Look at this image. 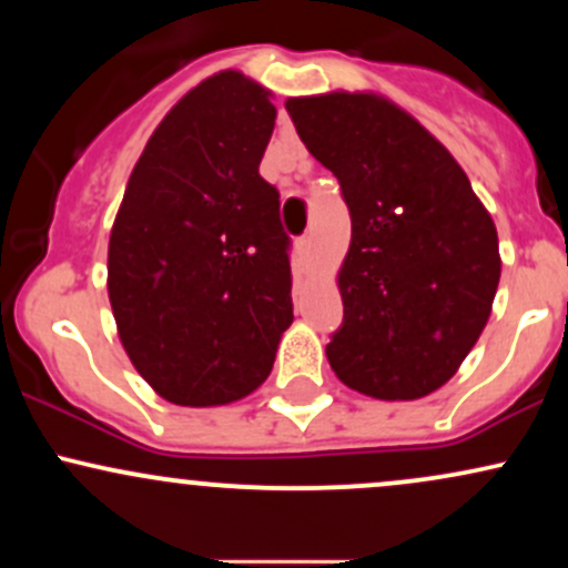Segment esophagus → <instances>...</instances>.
Masks as SVG:
<instances>
[{"label": "esophagus", "mask_w": 568, "mask_h": 568, "mask_svg": "<svg viewBox=\"0 0 568 568\" xmlns=\"http://www.w3.org/2000/svg\"><path fill=\"white\" fill-rule=\"evenodd\" d=\"M296 251H298V256H302V258H310V253H312V237H310V234H304V237L296 240Z\"/></svg>", "instance_id": "obj_1"}]
</instances>
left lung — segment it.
<instances>
[{
    "mask_svg": "<svg viewBox=\"0 0 568 568\" xmlns=\"http://www.w3.org/2000/svg\"><path fill=\"white\" fill-rule=\"evenodd\" d=\"M285 109L338 179L352 219L331 368L379 400L435 393L491 315L497 226L452 152L387 98L336 90L288 98Z\"/></svg>",
    "mask_w": 568,
    "mask_h": 568,
    "instance_id": "1",
    "label": "left lung"
}]
</instances>
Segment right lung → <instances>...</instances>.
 I'll return each mask as SVG.
<instances>
[{
  "label": "right lung",
  "instance_id": "right-lung-1",
  "mask_svg": "<svg viewBox=\"0 0 568 568\" xmlns=\"http://www.w3.org/2000/svg\"><path fill=\"white\" fill-rule=\"evenodd\" d=\"M272 93L202 80L143 146L109 237V302L130 363L175 406H226L270 376L293 323L288 234L258 175Z\"/></svg>",
  "mask_w": 568,
  "mask_h": 568
}]
</instances>
